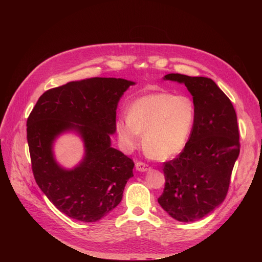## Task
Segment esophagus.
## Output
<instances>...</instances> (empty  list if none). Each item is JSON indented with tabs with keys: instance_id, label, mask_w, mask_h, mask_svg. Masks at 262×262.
Returning a JSON list of instances; mask_svg holds the SVG:
<instances>
[{
	"instance_id": "34e87169",
	"label": "esophagus",
	"mask_w": 262,
	"mask_h": 262,
	"mask_svg": "<svg viewBox=\"0 0 262 262\" xmlns=\"http://www.w3.org/2000/svg\"><path fill=\"white\" fill-rule=\"evenodd\" d=\"M136 169H137L139 172H146V171L149 170V166L146 165L145 163L137 162V163H136Z\"/></svg>"
}]
</instances>
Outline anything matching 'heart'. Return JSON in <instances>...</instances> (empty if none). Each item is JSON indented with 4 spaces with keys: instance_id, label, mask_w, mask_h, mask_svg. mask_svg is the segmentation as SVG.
Segmentation results:
<instances>
[{
    "instance_id": "heart-1",
    "label": "heart",
    "mask_w": 262,
    "mask_h": 262,
    "mask_svg": "<svg viewBox=\"0 0 262 262\" xmlns=\"http://www.w3.org/2000/svg\"><path fill=\"white\" fill-rule=\"evenodd\" d=\"M196 121V106L186 95L159 92L135 100L127 118H118L116 132L122 147L133 151L141 143L157 160L179 155L188 143Z\"/></svg>"
}]
</instances>
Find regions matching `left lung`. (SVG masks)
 Here are the masks:
<instances>
[{
	"label": "left lung",
	"instance_id": "obj_1",
	"mask_svg": "<svg viewBox=\"0 0 262 262\" xmlns=\"http://www.w3.org/2000/svg\"><path fill=\"white\" fill-rule=\"evenodd\" d=\"M164 80L188 88L196 106V121L182 152L164 163L166 183L158 202L176 221L195 222L226 198L239 156L236 113L211 79L169 73Z\"/></svg>",
	"mask_w": 262,
	"mask_h": 262
}]
</instances>
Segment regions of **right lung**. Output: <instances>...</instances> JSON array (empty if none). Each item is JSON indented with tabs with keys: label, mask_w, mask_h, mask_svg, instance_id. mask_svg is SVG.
<instances>
[{
	"label": "right lung",
	"mask_w": 262,
	"mask_h": 262,
	"mask_svg": "<svg viewBox=\"0 0 262 262\" xmlns=\"http://www.w3.org/2000/svg\"><path fill=\"white\" fill-rule=\"evenodd\" d=\"M135 82L92 78L53 88L36 102L27 121V139L36 183L63 213L84 223L97 222L122 200L134 176V162L111 146L116 110ZM77 133L84 144L83 160L65 169L53 155L56 138Z\"/></svg>",
	"instance_id": "right-lung-1"
}]
</instances>
